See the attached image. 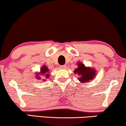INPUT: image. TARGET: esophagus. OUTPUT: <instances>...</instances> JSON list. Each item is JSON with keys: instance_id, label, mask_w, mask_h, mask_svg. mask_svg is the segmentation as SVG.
<instances>
[{"instance_id": "1", "label": "esophagus", "mask_w": 126, "mask_h": 126, "mask_svg": "<svg viewBox=\"0 0 126 126\" xmlns=\"http://www.w3.org/2000/svg\"><path fill=\"white\" fill-rule=\"evenodd\" d=\"M60 68H62V69H64V68H66V65H62V66H60Z\"/></svg>"}]
</instances>
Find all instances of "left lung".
Listing matches in <instances>:
<instances>
[{
	"instance_id": "8db88e82",
	"label": "left lung",
	"mask_w": 126,
	"mask_h": 126,
	"mask_svg": "<svg viewBox=\"0 0 126 126\" xmlns=\"http://www.w3.org/2000/svg\"><path fill=\"white\" fill-rule=\"evenodd\" d=\"M78 68L75 69L74 73L80 77L79 79L81 82L82 83L88 82L90 80L93 79L96 73L95 70L90 67H86L85 65L79 62L78 63Z\"/></svg>"
}]
</instances>
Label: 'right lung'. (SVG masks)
<instances>
[{
  "label": "right lung",
  "instance_id": "1",
  "mask_svg": "<svg viewBox=\"0 0 126 126\" xmlns=\"http://www.w3.org/2000/svg\"><path fill=\"white\" fill-rule=\"evenodd\" d=\"M47 72H48V68H47L46 66H43L41 68V74H44L45 76V77L47 78V79H48V77H49V74H47ZM40 74H38L37 76H36V78L38 79H39V77L38 76V75H39Z\"/></svg>",
  "mask_w": 126,
  "mask_h": 126
}]
</instances>
